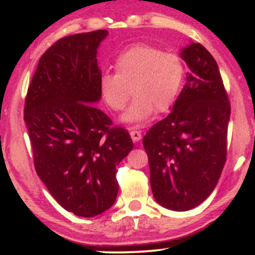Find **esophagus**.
Listing matches in <instances>:
<instances>
[{
  "label": "esophagus",
  "mask_w": 255,
  "mask_h": 255,
  "mask_svg": "<svg viewBox=\"0 0 255 255\" xmlns=\"http://www.w3.org/2000/svg\"><path fill=\"white\" fill-rule=\"evenodd\" d=\"M130 136L133 141H139L141 139V132L136 129H130Z\"/></svg>",
  "instance_id": "1"
}]
</instances>
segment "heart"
<instances>
[{"instance_id":"b5f03b06","label":"heart","mask_w":255,"mask_h":255,"mask_svg":"<svg viewBox=\"0 0 255 255\" xmlns=\"http://www.w3.org/2000/svg\"><path fill=\"white\" fill-rule=\"evenodd\" d=\"M115 68L116 73H102L99 86L103 100L115 111L124 109L132 90L135 98L122 116L126 124L144 123L154 110H169L182 89L185 73L178 54L147 45L125 50L116 59Z\"/></svg>"}]
</instances>
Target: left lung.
Instances as JSON below:
<instances>
[{"label": "left lung", "instance_id": "obj_1", "mask_svg": "<svg viewBox=\"0 0 255 255\" xmlns=\"http://www.w3.org/2000/svg\"><path fill=\"white\" fill-rule=\"evenodd\" d=\"M180 56L189 67L187 83L143 145L155 200L187 211L210 196L222 174L231 106L217 63L204 46L190 42Z\"/></svg>", "mask_w": 255, "mask_h": 255}]
</instances>
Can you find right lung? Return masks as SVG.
<instances>
[{"label":"right lung","mask_w":255,"mask_h":255,"mask_svg":"<svg viewBox=\"0 0 255 255\" xmlns=\"http://www.w3.org/2000/svg\"><path fill=\"white\" fill-rule=\"evenodd\" d=\"M107 30L64 37L45 51L24 105L36 172L54 199L80 217L105 213L117 199L116 166L133 144L94 105L101 100L98 48Z\"/></svg>","instance_id":"right-lung-1"}]
</instances>
